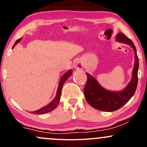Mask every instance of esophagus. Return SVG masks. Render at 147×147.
I'll return each instance as SVG.
<instances>
[{"label":"esophagus","mask_w":147,"mask_h":147,"mask_svg":"<svg viewBox=\"0 0 147 147\" xmlns=\"http://www.w3.org/2000/svg\"><path fill=\"white\" fill-rule=\"evenodd\" d=\"M84 68V63H82V61H77V62L75 63V68L77 70H82Z\"/></svg>","instance_id":"1"}]
</instances>
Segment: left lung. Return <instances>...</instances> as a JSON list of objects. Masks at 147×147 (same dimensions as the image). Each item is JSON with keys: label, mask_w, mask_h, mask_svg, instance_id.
Here are the masks:
<instances>
[{"label": "left lung", "mask_w": 147, "mask_h": 147, "mask_svg": "<svg viewBox=\"0 0 147 147\" xmlns=\"http://www.w3.org/2000/svg\"><path fill=\"white\" fill-rule=\"evenodd\" d=\"M116 41L128 44L134 50L135 63L131 82L124 90L113 92L106 90L98 83L95 77L86 73L87 82L84 89V96L87 102L94 109L106 112H112L122 108L134 95L138 86L139 59L137 55L136 46L133 41L123 33L117 34Z\"/></svg>", "instance_id": "8db88e82"}]
</instances>
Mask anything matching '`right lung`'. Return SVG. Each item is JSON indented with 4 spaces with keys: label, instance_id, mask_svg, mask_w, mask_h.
Wrapping results in <instances>:
<instances>
[{
    "label": "right lung",
    "instance_id": "1",
    "mask_svg": "<svg viewBox=\"0 0 147 147\" xmlns=\"http://www.w3.org/2000/svg\"><path fill=\"white\" fill-rule=\"evenodd\" d=\"M21 38H18L17 41L15 42L14 45H13V48H14L15 45L17 44L18 42L21 41ZM72 70H68V72H65V73L64 74L63 76H62L61 78V79H60L59 84L56 96H55V99H54L53 100H52V102L50 103V104H48L47 106H44V107L41 108V109H38V110H37L36 111H32V112H30V113L36 114V115L45 114V113H47L50 112V111H53L54 109H56V108L57 107V106H58L59 103V102H60L61 94V90H62V88H63V84L65 83V82L67 80V79H68V77L72 75Z\"/></svg>",
    "mask_w": 147,
    "mask_h": 147
}]
</instances>
